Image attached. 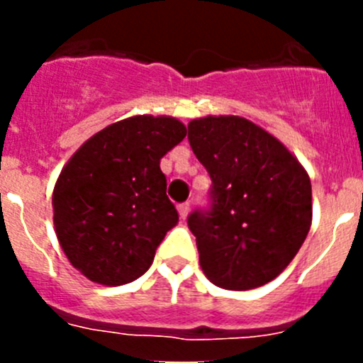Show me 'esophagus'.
<instances>
[{
	"label": "esophagus",
	"instance_id": "esophagus-1",
	"mask_svg": "<svg viewBox=\"0 0 363 363\" xmlns=\"http://www.w3.org/2000/svg\"><path fill=\"white\" fill-rule=\"evenodd\" d=\"M189 211H191V205H189V203H179L178 205V213H179V218H182V220H185V218H187Z\"/></svg>",
	"mask_w": 363,
	"mask_h": 363
}]
</instances>
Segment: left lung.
<instances>
[{
    "instance_id": "1",
    "label": "left lung",
    "mask_w": 363,
    "mask_h": 363,
    "mask_svg": "<svg viewBox=\"0 0 363 363\" xmlns=\"http://www.w3.org/2000/svg\"><path fill=\"white\" fill-rule=\"evenodd\" d=\"M189 143L213 179L207 207L187 218L205 277L230 291L274 280L309 233L306 169L277 138L240 116L192 120Z\"/></svg>"
}]
</instances>
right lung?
<instances>
[{"label": "right lung", "mask_w": 363, "mask_h": 363, "mask_svg": "<svg viewBox=\"0 0 363 363\" xmlns=\"http://www.w3.org/2000/svg\"><path fill=\"white\" fill-rule=\"evenodd\" d=\"M185 134L174 118L134 116L99 130L63 167L54 227L69 262L89 280L123 285L150 267L178 223L160 160Z\"/></svg>", "instance_id": "1"}]
</instances>
